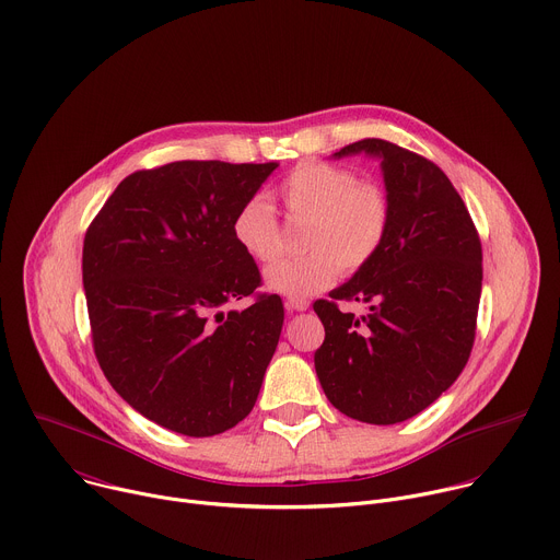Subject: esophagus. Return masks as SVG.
I'll return each mask as SVG.
<instances>
[{"mask_svg": "<svg viewBox=\"0 0 560 560\" xmlns=\"http://www.w3.org/2000/svg\"><path fill=\"white\" fill-rule=\"evenodd\" d=\"M285 307H288V310H294V312H303V310L310 307V301H305V299H288V301H285Z\"/></svg>", "mask_w": 560, "mask_h": 560, "instance_id": "obj_1", "label": "esophagus"}]
</instances>
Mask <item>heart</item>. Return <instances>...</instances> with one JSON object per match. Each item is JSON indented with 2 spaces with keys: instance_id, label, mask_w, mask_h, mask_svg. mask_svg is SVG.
<instances>
[{
  "instance_id": "obj_1",
  "label": "heart",
  "mask_w": 560,
  "mask_h": 560,
  "mask_svg": "<svg viewBox=\"0 0 560 560\" xmlns=\"http://www.w3.org/2000/svg\"><path fill=\"white\" fill-rule=\"evenodd\" d=\"M288 210L307 221L296 259H279L264 270L266 290L285 299H307L326 290L339 268L357 272L381 250L389 228V201L374 184L339 166L307 162L279 186ZM236 246L257 261H270L279 250V225L272 203L253 195L232 219Z\"/></svg>"
}]
</instances>
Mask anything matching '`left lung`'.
Listing matches in <instances>:
<instances>
[{"label":"left lung","instance_id":"8db88e82","mask_svg":"<svg viewBox=\"0 0 560 560\" xmlns=\"http://www.w3.org/2000/svg\"><path fill=\"white\" fill-rule=\"evenodd\" d=\"M376 159L389 201L381 250L316 301L326 328L314 370L328 401L350 419L392 425L432 406L467 363L483 253L469 212L428 159L383 139H363L335 159ZM365 302L361 317L336 305Z\"/></svg>","mask_w":560,"mask_h":560}]
</instances>
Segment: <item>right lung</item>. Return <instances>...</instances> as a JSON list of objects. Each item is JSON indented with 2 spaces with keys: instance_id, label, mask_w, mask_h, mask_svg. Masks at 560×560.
<instances>
[{
  "instance_id": "right-lung-1",
  "label": "right lung",
  "mask_w": 560,
  "mask_h": 560,
  "mask_svg": "<svg viewBox=\"0 0 560 560\" xmlns=\"http://www.w3.org/2000/svg\"><path fill=\"white\" fill-rule=\"evenodd\" d=\"M175 162L126 177L84 238V292L97 361L124 401L186 436H214L257 404L283 305L236 246L232 219L277 171Z\"/></svg>"
}]
</instances>
